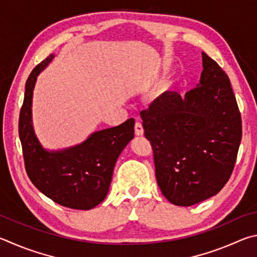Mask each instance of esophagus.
Masks as SVG:
<instances>
[{"instance_id": "34e87169", "label": "esophagus", "mask_w": 257, "mask_h": 257, "mask_svg": "<svg viewBox=\"0 0 257 257\" xmlns=\"http://www.w3.org/2000/svg\"><path fill=\"white\" fill-rule=\"evenodd\" d=\"M134 132H136L137 137H142L145 134V128H143L141 121H137L134 125Z\"/></svg>"}]
</instances>
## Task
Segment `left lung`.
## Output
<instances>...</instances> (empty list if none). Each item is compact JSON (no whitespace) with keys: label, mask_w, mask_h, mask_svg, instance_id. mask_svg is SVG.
Here are the masks:
<instances>
[{"label":"left lung","mask_w":257,"mask_h":257,"mask_svg":"<svg viewBox=\"0 0 257 257\" xmlns=\"http://www.w3.org/2000/svg\"><path fill=\"white\" fill-rule=\"evenodd\" d=\"M200 82L182 97L166 91L141 111L157 183L170 203L191 206L221 191L232 173L241 118L230 81L202 53Z\"/></svg>","instance_id":"left-lung-1"}]
</instances>
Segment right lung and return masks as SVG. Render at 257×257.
<instances>
[{
  "label": "right lung",
  "instance_id": "right-lung-1",
  "mask_svg": "<svg viewBox=\"0 0 257 257\" xmlns=\"http://www.w3.org/2000/svg\"><path fill=\"white\" fill-rule=\"evenodd\" d=\"M54 57L55 54H51L36 66L26 82L19 117L26 172L31 183L55 203L70 209L90 210L107 196L116 161L134 138L136 120L130 118L115 127L93 132L79 145L46 149L35 132L33 97L38 75Z\"/></svg>",
  "mask_w": 257,
  "mask_h": 257
}]
</instances>
